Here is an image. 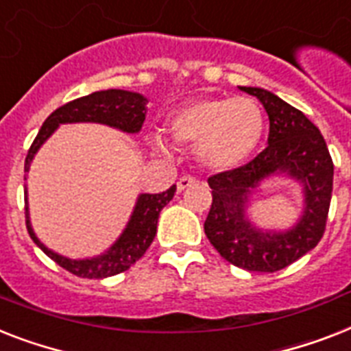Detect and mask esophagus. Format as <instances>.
Masks as SVG:
<instances>
[{
  "instance_id": "34e87169",
  "label": "esophagus",
  "mask_w": 351,
  "mask_h": 351,
  "mask_svg": "<svg viewBox=\"0 0 351 351\" xmlns=\"http://www.w3.org/2000/svg\"><path fill=\"white\" fill-rule=\"evenodd\" d=\"M191 185H196V178H193V176H182V178H178V182H176V191L178 193H182L184 189H187V187H191Z\"/></svg>"
}]
</instances>
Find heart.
I'll return each mask as SVG.
<instances>
[{
    "label": "heart",
    "instance_id": "obj_1",
    "mask_svg": "<svg viewBox=\"0 0 351 351\" xmlns=\"http://www.w3.org/2000/svg\"><path fill=\"white\" fill-rule=\"evenodd\" d=\"M171 138L196 151L204 166L229 171L249 160L261 144L265 115L250 97H204L169 117Z\"/></svg>",
    "mask_w": 351,
    "mask_h": 351
}]
</instances>
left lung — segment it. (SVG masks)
I'll return each instance as SVG.
<instances>
[{"instance_id":"8db88e82","label":"left lung","mask_w":351,"mask_h":351,"mask_svg":"<svg viewBox=\"0 0 351 351\" xmlns=\"http://www.w3.org/2000/svg\"><path fill=\"white\" fill-rule=\"evenodd\" d=\"M241 90L258 97L269 115V146L243 166L209 176L213 204L204 229L221 258L234 267L276 272L306 254L323 238L332 200L333 162L321 131L303 111L261 88ZM274 172L294 176L305 187L304 216L287 233H263L244 216L250 191Z\"/></svg>"}]
</instances>
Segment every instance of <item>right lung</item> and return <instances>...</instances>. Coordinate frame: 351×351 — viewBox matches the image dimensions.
<instances>
[{
	"label": "right lung",
	"mask_w": 351,
	"mask_h": 351,
	"mask_svg": "<svg viewBox=\"0 0 351 351\" xmlns=\"http://www.w3.org/2000/svg\"><path fill=\"white\" fill-rule=\"evenodd\" d=\"M146 99L141 93L124 92V90H102L93 92L86 97H79L75 101H70L57 108L47 121L43 122L41 130L34 138L32 146L28 149L25 158V173L30 167L36 151L41 144L52 135L59 124L66 122H101L111 128L136 133L141 131L142 124L146 121ZM176 185H171L169 189L156 195H141L136 200L135 210L131 215L126 230L115 241V245L108 250L106 254L97 256L92 259H68L48 250L34 234L30 220H28V207L25 205V218H27V229L30 238L39 249L52 258L59 267H62L73 276L88 279H102L110 276L126 272L131 265H135L149 249L151 241L156 234V223L160 210L173 200Z\"/></svg>",
	"instance_id": "1"
}]
</instances>
